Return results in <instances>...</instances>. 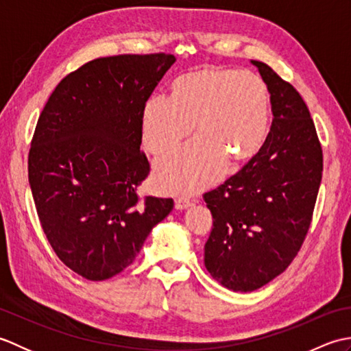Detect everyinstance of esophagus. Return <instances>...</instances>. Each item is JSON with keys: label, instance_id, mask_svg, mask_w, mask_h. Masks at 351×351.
<instances>
[{"label": "esophagus", "instance_id": "34e87169", "mask_svg": "<svg viewBox=\"0 0 351 351\" xmlns=\"http://www.w3.org/2000/svg\"><path fill=\"white\" fill-rule=\"evenodd\" d=\"M193 204V200L187 199V197H176L175 199V206L178 210H185V208H189Z\"/></svg>", "mask_w": 351, "mask_h": 351}]
</instances>
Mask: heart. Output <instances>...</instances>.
Instances as JSON below:
<instances>
[{"instance_id": "1", "label": "heart", "mask_w": 351, "mask_h": 351, "mask_svg": "<svg viewBox=\"0 0 351 351\" xmlns=\"http://www.w3.org/2000/svg\"><path fill=\"white\" fill-rule=\"evenodd\" d=\"M270 123V93L264 80L247 71L205 66L175 80L169 99L149 98L141 110V138L162 155L193 132L196 141L155 164V180L169 193L202 190L229 166L258 154Z\"/></svg>"}]
</instances>
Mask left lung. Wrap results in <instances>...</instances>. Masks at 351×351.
<instances>
[{
  "label": "left lung",
  "instance_id": "left-lung-1",
  "mask_svg": "<svg viewBox=\"0 0 351 351\" xmlns=\"http://www.w3.org/2000/svg\"><path fill=\"white\" fill-rule=\"evenodd\" d=\"M256 66L270 93L273 122L258 154L204 195L213 214L205 267L241 293L273 280L302 249L323 175V149L300 93L270 66Z\"/></svg>",
  "mask_w": 351,
  "mask_h": 351
}]
</instances>
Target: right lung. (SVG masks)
I'll list each match as a JSON object with an SVG mask.
<instances>
[{
    "label": "right lung",
    "instance_id": "right-lung-1",
    "mask_svg": "<svg viewBox=\"0 0 351 351\" xmlns=\"http://www.w3.org/2000/svg\"><path fill=\"white\" fill-rule=\"evenodd\" d=\"M175 56L99 57L66 75L45 104L28 152V182L52 250L87 280L138 255L171 197L140 196L151 166L141 110Z\"/></svg>",
    "mask_w": 351,
    "mask_h": 351
}]
</instances>
